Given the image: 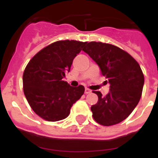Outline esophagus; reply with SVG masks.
Masks as SVG:
<instances>
[{
  "instance_id": "34e87169",
  "label": "esophagus",
  "mask_w": 158,
  "mask_h": 158,
  "mask_svg": "<svg viewBox=\"0 0 158 158\" xmlns=\"http://www.w3.org/2000/svg\"><path fill=\"white\" fill-rule=\"evenodd\" d=\"M91 92H92L91 90H90V89H88V88H86V89H85V90H84V93H85V94H90Z\"/></svg>"
}]
</instances>
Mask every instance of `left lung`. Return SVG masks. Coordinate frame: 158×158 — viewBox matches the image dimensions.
I'll use <instances>...</instances> for the list:
<instances>
[{"label": "left lung", "instance_id": "left-lung-1", "mask_svg": "<svg viewBox=\"0 0 158 158\" xmlns=\"http://www.w3.org/2000/svg\"><path fill=\"white\" fill-rule=\"evenodd\" d=\"M83 51L98 64L110 84V92L105 97L94 91L98 101L91 106L93 117L104 126L116 125L126 119L139 102L144 84L142 69L129 53L111 44L91 42Z\"/></svg>", "mask_w": 158, "mask_h": 158}]
</instances>
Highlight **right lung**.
Listing matches in <instances>:
<instances>
[{
	"label": "right lung",
	"instance_id": "right-lung-1",
	"mask_svg": "<svg viewBox=\"0 0 158 158\" xmlns=\"http://www.w3.org/2000/svg\"><path fill=\"white\" fill-rule=\"evenodd\" d=\"M87 43L57 41L38 52L23 74V93L33 110L43 120L58 121L84 93V87H72L63 80L74 57Z\"/></svg>",
	"mask_w": 158,
	"mask_h": 158
}]
</instances>
